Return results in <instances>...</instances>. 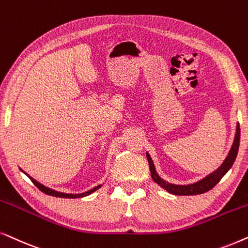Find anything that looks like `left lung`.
<instances>
[{
	"label": "left lung",
	"mask_w": 248,
	"mask_h": 248,
	"mask_svg": "<svg viewBox=\"0 0 248 248\" xmlns=\"http://www.w3.org/2000/svg\"><path fill=\"white\" fill-rule=\"evenodd\" d=\"M239 140H240V128L239 124H237L236 128V135L235 140H233V144L232 148H230L229 154L226 157V160L223 161V163L217 168L216 171H213L212 173H210L209 176L203 178L202 180L197 181V183L190 184V185H173L168 183V181L163 180L162 178L158 176L156 170H155L154 163L152 161L150 154L146 153L148 164H150V170H151V176L152 179H153L157 185H160L161 187L164 188L167 191H169L170 194H173V195H199V194H203L209 191L210 189L216 186V185L219 183L224 174H226L228 171H229L230 168L232 167L233 162H235L237 153H238L239 148Z\"/></svg>",
	"instance_id": "1"
}]
</instances>
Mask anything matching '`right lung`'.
<instances>
[{
	"instance_id": "1",
	"label": "right lung",
	"mask_w": 248,
	"mask_h": 248,
	"mask_svg": "<svg viewBox=\"0 0 248 248\" xmlns=\"http://www.w3.org/2000/svg\"><path fill=\"white\" fill-rule=\"evenodd\" d=\"M20 170H21V169H20ZM21 171H22V170H21ZM22 172H24V173L26 174V176H28V177H29V179H31V180L32 181V184H34L35 186L37 187L39 190H42L43 193L47 194V195H51V196L62 197V199H77V197H84V196H87V195H90V194L94 193V191H96V190L98 189V188H101V186H102V185H98V186L94 187V188H92V189L87 190V191H85V193H81V194H67V193H61V191H57V190H54V189H51V188L45 187L44 185L39 184L38 181H36V180L34 179V178H31V176H29V174L26 173L25 171H22Z\"/></svg>"
}]
</instances>
